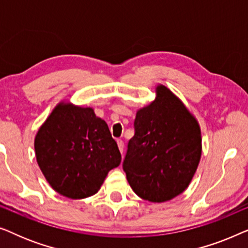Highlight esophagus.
Returning <instances> with one entry per match:
<instances>
[{"instance_id":"obj_1","label":"esophagus","mask_w":248,"mask_h":248,"mask_svg":"<svg viewBox=\"0 0 248 248\" xmlns=\"http://www.w3.org/2000/svg\"><path fill=\"white\" fill-rule=\"evenodd\" d=\"M117 145H118V149H120L121 154L123 155V151H124V142L122 140H117Z\"/></svg>"}]
</instances>
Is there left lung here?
<instances>
[{
    "label": "left lung",
    "mask_w": 248,
    "mask_h": 248,
    "mask_svg": "<svg viewBox=\"0 0 248 248\" xmlns=\"http://www.w3.org/2000/svg\"><path fill=\"white\" fill-rule=\"evenodd\" d=\"M138 110L123 170L135 194L166 202L183 193L198 168L202 151L200 125L185 105L165 86Z\"/></svg>",
    "instance_id": "left-lung-1"
}]
</instances>
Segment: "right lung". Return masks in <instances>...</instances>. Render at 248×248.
<instances>
[{"label": "right lung", "instance_id": "obj_1", "mask_svg": "<svg viewBox=\"0 0 248 248\" xmlns=\"http://www.w3.org/2000/svg\"><path fill=\"white\" fill-rule=\"evenodd\" d=\"M40 170L61 195L84 199L96 194L122 157L106 122L93 108L61 103L35 138Z\"/></svg>", "mask_w": 248, "mask_h": 248}]
</instances>
